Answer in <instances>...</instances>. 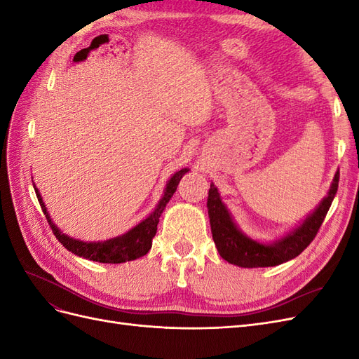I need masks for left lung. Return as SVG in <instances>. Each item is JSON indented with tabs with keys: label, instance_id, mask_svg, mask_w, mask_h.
I'll return each instance as SVG.
<instances>
[{
	"label": "left lung",
	"instance_id": "1",
	"mask_svg": "<svg viewBox=\"0 0 359 359\" xmlns=\"http://www.w3.org/2000/svg\"><path fill=\"white\" fill-rule=\"evenodd\" d=\"M339 178L340 172L337 170L327 196L320 201L314 211L289 233L273 243H259L247 236L235 223L232 214L222 202L219 190L211 182L206 206H208L212 240L220 256L229 264L241 268L276 266L297 257L309 247L322 226L339 189Z\"/></svg>",
	"mask_w": 359,
	"mask_h": 359
}]
</instances>
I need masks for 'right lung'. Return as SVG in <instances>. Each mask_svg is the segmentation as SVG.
I'll use <instances>...</instances> for the list:
<instances>
[{
  "label": "right lung",
  "instance_id": "1",
  "mask_svg": "<svg viewBox=\"0 0 359 359\" xmlns=\"http://www.w3.org/2000/svg\"><path fill=\"white\" fill-rule=\"evenodd\" d=\"M189 170L190 169L184 168V169L173 173L170 180L166 182L165 191H163V196L158 201L156 210L151 212L145 220H142L139 224H136L135 227H132V229L123 235L111 238V240H106V241H97V243H93V241L86 243V241H81V240H74V238L62 233L58 227L53 224L50 215L48 212L46 205L41 199V194L36 187V184H34V190H36L37 199L40 202L43 212H45V215H46V220L50 226L53 235L57 236V240L64 247H66L69 252L74 253L79 257L90 259V260H94V262H100V264H123V262H128V260H135V259L142 257L149 252L151 245H153V238L157 232V224H158L160 215L163 211H165L168 202L173 196V193L177 191V187H178L181 178L186 175Z\"/></svg>",
  "mask_w": 359,
  "mask_h": 359
}]
</instances>
